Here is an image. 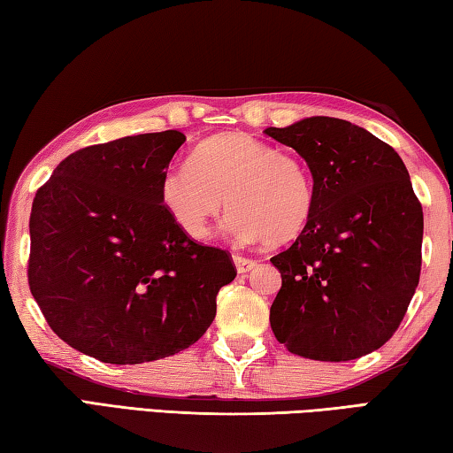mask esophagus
Returning a JSON list of instances; mask_svg holds the SVG:
<instances>
[{
  "label": "esophagus",
  "instance_id": "esophagus-1",
  "mask_svg": "<svg viewBox=\"0 0 453 453\" xmlns=\"http://www.w3.org/2000/svg\"><path fill=\"white\" fill-rule=\"evenodd\" d=\"M234 264H235V270L240 273H248L257 265L256 259H250V257H243V256H234Z\"/></svg>",
  "mask_w": 453,
  "mask_h": 453
}]
</instances>
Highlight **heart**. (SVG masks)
<instances>
[{
  "label": "heart",
  "instance_id": "obj_1",
  "mask_svg": "<svg viewBox=\"0 0 453 453\" xmlns=\"http://www.w3.org/2000/svg\"><path fill=\"white\" fill-rule=\"evenodd\" d=\"M162 199L183 232L203 240L221 210L240 242L283 245L308 227L316 188L303 159L251 135L227 134L199 143L189 162L164 175Z\"/></svg>",
  "mask_w": 453,
  "mask_h": 453
}]
</instances>
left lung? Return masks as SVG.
Instances as JSON below:
<instances>
[{"label": "left lung", "instance_id": "8db88e82", "mask_svg": "<svg viewBox=\"0 0 453 453\" xmlns=\"http://www.w3.org/2000/svg\"><path fill=\"white\" fill-rule=\"evenodd\" d=\"M308 162L316 205L291 248L272 257L281 288L273 335L291 354L348 362L400 327L421 272L424 211L392 145L337 118L267 127Z\"/></svg>", "mask_w": 453, "mask_h": 453}]
</instances>
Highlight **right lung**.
Returning a JSON list of instances; mask_svg holds the SVG:
<instances>
[{
  "label": "right lung",
  "instance_id": "add662e5",
  "mask_svg": "<svg viewBox=\"0 0 453 453\" xmlns=\"http://www.w3.org/2000/svg\"><path fill=\"white\" fill-rule=\"evenodd\" d=\"M175 129L67 156L37 189L27 281L61 340L104 364H143L189 348L235 278L226 250L202 245L162 199Z\"/></svg>",
  "mask_w": 453,
  "mask_h": 453
}]
</instances>
